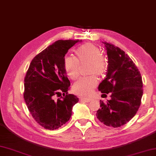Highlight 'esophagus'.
<instances>
[{
    "label": "esophagus",
    "mask_w": 156,
    "mask_h": 156,
    "mask_svg": "<svg viewBox=\"0 0 156 156\" xmlns=\"http://www.w3.org/2000/svg\"><path fill=\"white\" fill-rule=\"evenodd\" d=\"M80 99V101H85V102H90L92 100V99L90 98H82V97H81Z\"/></svg>",
    "instance_id": "obj_1"
}]
</instances>
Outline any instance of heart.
<instances>
[{"instance_id":"heart-1","label":"heart","mask_w":156,"mask_h":156,"mask_svg":"<svg viewBox=\"0 0 156 156\" xmlns=\"http://www.w3.org/2000/svg\"><path fill=\"white\" fill-rule=\"evenodd\" d=\"M76 59L65 57L63 62V67L66 74L72 80H75L79 75V65L89 64L88 73L90 75H103L107 69V64L102 55L101 49L93 44H86L79 47L76 51ZM98 83L95 76L88 78H82L75 82L72 86V91L74 94L87 97L90 95Z\"/></svg>"}]
</instances>
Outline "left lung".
<instances>
[{
  "mask_svg": "<svg viewBox=\"0 0 156 156\" xmlns=\"http://www.w3.org/2000/svg\"><path fill=\"white\" fill-rule=\"evenodd\" d=\"M108 56V68L105 80L98 90L105 97L111 93L107 103L100 101L97 118L108 127H119L137 113L143 95V82L137 67L124 51L114 45L102 42Z\"/></svg>",
  "mask_w": 156,
  "mask_h": 156,
  "instance_id": "obj_1",
  "label": "left lung"
}]
</instances>
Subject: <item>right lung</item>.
<instances>
[{"mask_svg":"<svg viewBox=\"0 0 156 156\" xmlns=\"http://www.w3.org/2000/svg\"><path fill=\"white\" fill-rule=\"evenodd\" d=\"M80 41H55L36 55L29 65L23 96L32 117L46 129L55 130L68 122L73 106L79 101L75 95L68 94L70 82L63 62L68 49ZM56 96L60 98L56 99Z\"/></svg>","mask_w":156,"mask_h":156,"instance_id":"1","label":"right lung"}]
</instances>
